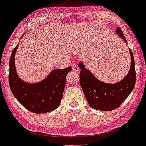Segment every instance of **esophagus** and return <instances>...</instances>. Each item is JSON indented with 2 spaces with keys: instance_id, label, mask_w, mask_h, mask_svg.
Listing matches in <instances>:
<instances>
[{
  "instance_id": "1",
  "label": "esophagus",
  "mask_w": 146,
  "mask_h": 146,
  "mask_svg": "<svg viewBox=\"0 0 146 146\" xmlns=\"http://www.w3.org/2000/svg\"><path fill=\"white\" fill-rule=\"evenodd\" d=\"M72 68H73V70L74 71L78 72V71H80V68H79L77 64H73V66H72Z\"/></svg>"
}]
</instances>
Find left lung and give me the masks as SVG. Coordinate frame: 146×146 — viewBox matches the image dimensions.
<instances>
[{
    "instance_id": "8db88e82",
    "label": "left lung",
    "mask_w": 146,
    "mask_h": 146,
    "mask_svg": "<svg viewBox=\"0 0 146 146\" xmlns=\"http://www.w3.org/2000/svg\"><path fill=\"white\" fill-rule=\"evenodd\" d=\"M116 32L127 43L123 31L117 27ZM131 65L128 75L121 81L116 84L102 82L85 68L82 62L79 63L80 83L90 107L96 110L110 111L116 109L128 98L135 87L136 72L135 60L131 49Z\"/></svg>"
}]
</instances>
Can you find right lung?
Returning a JSON list of instances; mask_svg holds the SVG:
<instances>
[{"label":"right lung","mask_w":146,"mask_h":146,"mask_svg":"<svg viewBox=\"0 0 146 146\" xmlns=\"http://www.w3.org/2000/svg\"><path fill=\"white\" fill-rule=\"evenodd\" d=\"M18 44L14 48L9 60V84L15 98L25 108L32 113H48L59 106L63 97L66 77L71 66L55 69L47 78L36 84L23 82L18 76L15 67V54Z\"/></svg>","instance_id":"1"}]
</instances>
